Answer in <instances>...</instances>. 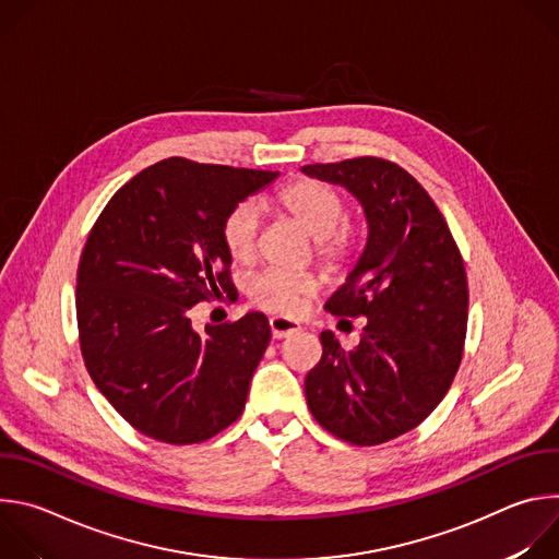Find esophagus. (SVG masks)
Returning a JSON list of instances; mask_svg holds the SVG:
<instances>
[{
  "label": "esophagus",
  "mask_w": 559,
  "mask_h": 559,
  "mask_svg": "<svg viewBox=\"0 0 559 559\" xmlns=\"http://www.w3.org/2000/svg\"><path fill=\"white\" fill-rule=\"evenodd\" d=\"M270 330L274 338H287L292 334H296L300 330V325L296 321H289L285 316H274L270 318Z\"/></svg>",
  "instance_id": "34e87169"
}]
</instances>
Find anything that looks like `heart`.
<instances>
[{
	"label": "heart",
	"instance_id": "1",
	"mask_svg": "<svg viewBox=\"0 0 559 559\" xmlns=\"http://www.w3.org/2000/svg\"><path fill=\"white\" fill-rule=\"evenodd\" d=\"M278 205L313 236L316 252L325 263L334 265L347 257L354 236L349 225L343 223L345 201L334 188L311 179H298L278 192ZM259 225L261 218L254 203H238L227 212L221 225V241L231 261H252L257 254ZM316 287L318 283L311 276L272 270L252 281L250 298L267 311L298 313L316 294Z\"/></svg>",
	"mask_w": 559,
	"mask_h": 559
}]
</instances>
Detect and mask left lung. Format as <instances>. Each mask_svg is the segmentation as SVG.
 Returning a JSON list of instances; mask_svg holds the SVG:
<instances>
[{"label":"left lung","instance_id":"left-lung-1","mask_svg":"<svg viewBox=\"0 0 559 559\" xmlns=\"http://www.w3.org/2000/svg\"><path fill=\"white\" fill-rule=\"evenodd\" d=\"M300 170L345 188L367 221L360 257L325 302L334 316H367V325L352 352L321 334L307 405L334 436L380 444L418 427L455 378L468 309L464 263L440 210L401 166L360 156Z\"/></svg>","mask_w":559,"mask_h":559}]
</instances>
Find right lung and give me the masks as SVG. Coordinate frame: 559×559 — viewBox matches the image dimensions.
Masks as SVG:
<instances>
[{
  "mask_svg": "<svg viewBox=\"0 0 559 559\" xmlns=\"http://www.w3.org/2000/svg\"><path fill=\"white\" fill-rule=\"evenodd\" d=\"M278 173L164 158L104 207L79 261L76 323L91 378L143 436L203 442L241 416L270 345L265 313L192 328V307L234 285L229 210Z\"/></svg>",
  "mask_w": 559,
  "mask_h": 559,
  "instance_id": "1",
  "label": "right lung"
}]
</instances>
